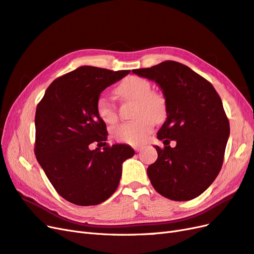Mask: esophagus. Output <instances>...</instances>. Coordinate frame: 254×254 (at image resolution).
<instances>
[{
  "mask_svg": "<svg viewBox=\"0 0 254 254\" xmlns=\"http://www.w3.org/2000/svg\"><path fill=\"white\" fill-rule=\"evenodd\" d=\"M142 148H143L142 146H135V147H134V150H135L136 152H140V151L142 150Z\"/></svg>",
  "mask_w": 254,
  "mask_h": 254,
  "instance_id": "esophagus-1",
  "label": "esophagus"
}]
</instances>
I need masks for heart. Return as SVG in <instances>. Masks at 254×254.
<instances>
[{
	"mask_svg": "<svg viewBox=\"0 0 254 254\" xmlns=\"http://www.w3.org/2000/svg\"><path fill=\"white\" fill-rule=\"evenodd\" d=\"M116 93L125 101H135L136 119L121 123L113 128L116 140L137 146L147 140L153 131L155 122H163L168 115L167 100L161 92L152 91L149 79L129 75L123 78L116 88ZM99 117L106 123H115L119 118L118 108L105 96H100L96 102Z\"/></svg>",
	"mask_w": 254,
	"mask_h": 254,
	"instance_id": "1",
	"label": "heart"
}]
</instances>
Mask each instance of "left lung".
I'll return each instance as SVG.
<instances>
[{
    "label": "left lung",
    "mask_w": 254,
    "mask_h": 254,
    "mask_svg": "<svg viewBox=\"0 0 254 254\" xmlns=\"http://www.w3.org/2000/svg\"><path fill=\"white\" fill-rule=\"evenodd\" d=\"M133 73L155 81L167 100L168 115L157 133L164 148L147 173L154 190L175 201L198 197L218 176L230 123L218 93L207 79L185 64L166 61ZM171 140L177 146L171 148Z\"/></svg>",
    "instance_id": "8db88e82"
}]
</instances>
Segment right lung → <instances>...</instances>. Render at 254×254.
Listing matches in <instances>:
<instances>
[{"mask_svg": "<svg viewBox=\"0 0 254 254\" xmlns=\"http://www.w3.org/2000/svg\"><path fill=\"white\" fill-rule=\"evenodd\" d=\"M129 73L79 67L51 83L36 108L35 155L51 184L71 203L89 206L107 200L120 182L122 163L135 152L127 144L90 149L107 139L96 111L106 87Z\"/></svg>", "mask_w": 254, "mask_h": 254, "instance_id": "1", "label": "right lung"}]
</instances>
